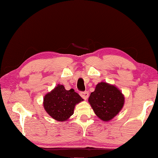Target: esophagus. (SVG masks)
<instances>
[{"mask_svg":"<svg viewBox=\"0 0 158 158\" xmlns=\"http://www.w3.org/2000/svg\"><path fill=\"white\" fill-rule=\"evenodd\" d=\"M80 96H81L83 99L86 100L88 98L89 93L88 92H80Z\"/></svg>","mask_w":158,"mask_h":158,"instance_id":"1","label":"esophagus"}]
</instances>
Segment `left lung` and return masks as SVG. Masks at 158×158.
I'll return each mask as SVG.
<instances>
[{
    "label": "left lung",
    "mask_w": 158,
    "mask_h": 158,
    "mask_svg": "<svg viewBox=\"0 0 158 158\" xmlns=\"http://www.w3.org/2000/svg\"><path fill=\"white\" fill-rule=\"evenodd\" d=\"M88 102L98 118L107 122L121 111L125 102V98L115 85L100 82L91 93Z\"/></svg>",
    "instance_id": "obj_1"
}]
</instances>
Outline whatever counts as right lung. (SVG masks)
<instances>
[{
  "instance_id": "right-lung-1",
  "label": "right lung",
  "mask_w": 158,
  "mask_h": 158,
  "mask_svg": "<svg viewBox=\"0 0 158 158\" xmlns=\"http://www.w3.org/2000/svg\"><path fill=\"white\" fill-rule=\"evenodd\" d=\"M83 99L73 89L66 90L63 85L58 84L43 98V107L53 119L65 122L74 113L75 105Z\"/></svg>"
}]
</instances>
